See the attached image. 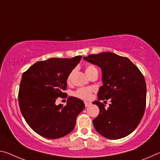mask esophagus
Listing matches in <instances>:
<instances>
[{
    "mask_svg": "<svg viewBox=\"0 0 160 160\" xmlns=\"http://www.w3.org/2000/svg\"><path fill=\"white\" fill-rule=\"evenodd\" d=\"M91 105V103L90 102H85V106L86 107H88L89 106H90Z\"/></svg>",
    "mask_w": 160,
    "mask_h": 160,
    "instance_id": "obj_1",
    "label": "esophagus"
}]
</instances>
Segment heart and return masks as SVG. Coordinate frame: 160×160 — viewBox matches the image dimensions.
Masks as SVG:
<instances>
[{"instance_id": "heart-1", "label": "heart", "mask_w": 160, "mask_h": 160, "mask_svg": "<svg viewBox=\"0 0 160 160\" xmlns=\"http://www.w3.org/2000/svg\"><path fill=\"white\" fill-rule=\"evenodd\" d=\"M97 70L96 68L93 66H88L85 67V72L89 77H90L91 74L92 73L94 70ZM73 73H74V70H72V71L69 73V75H68L67 82L68 84L71 82L72 75H73ZM92 92H93L92 88H82L78 89V90L74 92V95L80 99H82L84 100H88L91 98L92 94Z\"/></svg>"}]
</instances>
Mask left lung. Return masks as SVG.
<instances>
[{
	"instance_id": "8db88e82",
	"label": "left lung",
	"mask_w": 160,
	"mask_h": 160,
	"mask_svg": "<svg viewBox=\"0 0 160 160\" xmlns=\"http://www.w3.org/2000/svg\"><path fill=\"white\" fill-rule=\"evenodd\" d=\"M85 61L101 68L103 85L98 92L99 101L93 102L99 113L93 120L96 131L108 139L122 138L138 126L146 106L144 76L128 58L110 52L91 54ZM110 99L108 109L99 100Z\"/></svg>"
}]
</instances>
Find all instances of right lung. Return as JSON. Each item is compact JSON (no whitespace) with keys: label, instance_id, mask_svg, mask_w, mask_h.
Listing matches in <instances>:
<instances>
[{"label":"right lung","instance_id":"1","mask_svg":"<svg viewBox=\"0 0 160 160\" xmlns=\"http://www.w3.org/2000/svg\"><path fill=\"white\" fill-rule=\"evenodd\" d=\"M82 56L72 58H52L38 61L22 75L18 101L27 123L39 135L57 139L74 129L76 118L85 108L82 100L68 98L66 106L56 105L66 93L67 77Z\"/></svg>","mask_w":160,"mask_h":160}]
</instances>
